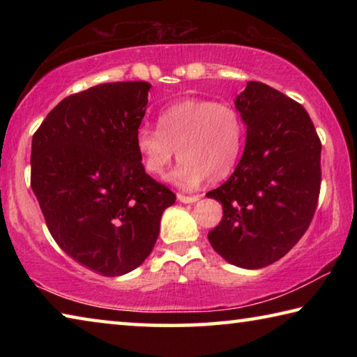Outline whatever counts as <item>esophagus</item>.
<instances>
[{"label": "esophagus", "instance_id": "34e87169", "mask_svg": "<svg viewBox=\"0 0 357 357\" xmlns=\"http://www.w3.org/2000/svg\"><path fill=\"white\" fill-rule=\"evenodd\" d=\"M178 200L181 202V203H195V202H198L200 200V195H183V193H178Z\"/></svg>", "mask_w": 357, "mask_h": 357}]
</instances>
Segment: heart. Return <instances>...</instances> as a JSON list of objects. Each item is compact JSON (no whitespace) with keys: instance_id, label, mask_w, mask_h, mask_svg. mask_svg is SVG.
Returning a JSON list of instances; mask_svg holds the SVG:
<instances>
[{"instance_id":"1","label":"heart","mask_w":357,"mask_h":357,"mask_svg":"<svg viewBox=\"0 0 357 357\" xmlns=\"http://www.w3.org/2000/svg\"><path fill=\"white\" fill-rule=\"evenodd\" d=\"M243 137V121L234 108L185 99L159 114L157 129H138L135 148L151 176H162L176 151L181 162L168 178L183 189H195L206 178L209 183H219L233 173Z\"/></svg>"}]
</instances>
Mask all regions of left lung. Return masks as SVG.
Returning a JSON list of instances; mask_svg holds the SVG:
<instances>
[{
	"mask_svg": "<svg viewBox=\"0 0 357 357\" xmlns=\"http://www.w3.org/2000/svg\"><path fill=\"white\" fill-rule=\"evenodd\" d=\"M234 107L245 148L231 176L206 193L223 209L208 239L229 264L259 269L287 255L310 225L321 142L305 108L268 84L247 82Z\"/></svg>",
	"mask_w": 357,
	"mask_h": 357,
	"instance_id": "1",
	"label": "left lung"
}]
</instances>
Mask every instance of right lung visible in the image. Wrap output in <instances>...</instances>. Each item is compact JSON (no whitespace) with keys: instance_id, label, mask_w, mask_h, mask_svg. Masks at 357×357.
Instances as JSON below:
<instances>
[{"instance_id":"add662e5","label":"right lung","mask_w":357,"mask_h":357,"mask_svg":"<svg viewBox=\"0 0 357 357\" xmlns=\"http://www.w3.org/2000/svg\"><path fill=\"white\" fill-rule=\"evenodd\" d=\"M146 82L72 94L47 114L31 144V187L56 244L84 268L124 275L153 252L176 195L144 172L135 134Z\"/></svg>"}]
</instances>
